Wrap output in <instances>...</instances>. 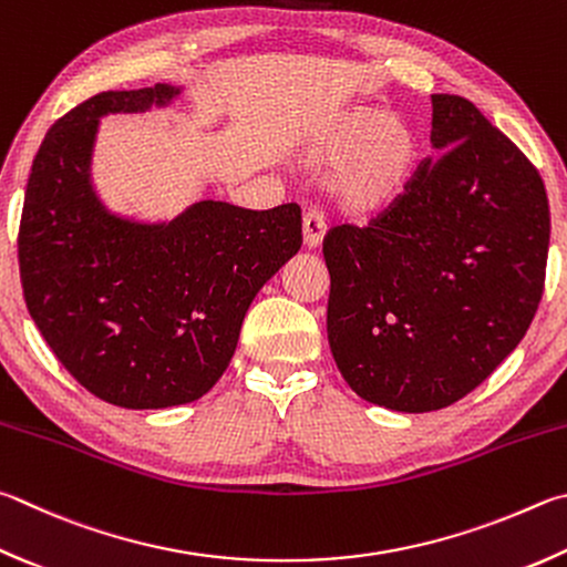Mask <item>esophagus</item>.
Instances as JSON below:
<instances>
[{
  "instance_id": "1",
  "label": "esophagus",
  "mask_w": 567,
  "mask_h": 567,
  "mask_svg": "<svg viewBox=\"0 0 567 567\" xmlns=\"http://www.w3.org/2000/svg\"><path fill=\"white\" fill-rule=\"evenodd\" d=\"M324 230H327V225H324L322 218H319L317 213H305L302 215V240H305V248H310V250L319 248V245H322V240H324Z\"/></svg>"
}]
</instances>
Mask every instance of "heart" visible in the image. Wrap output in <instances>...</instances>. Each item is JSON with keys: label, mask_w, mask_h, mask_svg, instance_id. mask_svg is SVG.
I'll use <instances>...</instances> for the list:
<instances>
[{"label": "heart", "mask_w": 567, "mask_h": 567, "mask_svg": "<svg viewBox=\"0 0 567 567\" xmlns=\"http://www.w3.org/2000/svg\"><path fill=\"white\" fill-rule=\"evenodd\" d=\"M307 168L331 166L329 193L352 218L386 213L406 193L419 161V138L399 113L354 106L329 116L300 153Z\"/></svg>", "instance_id": "b5f03b06"}]
</instances>
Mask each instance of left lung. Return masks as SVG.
I'll return each mask as SVG.
<instances>
[{"label": "left lung", "instance_id": "1", "mask_svg": "<svg viewBox=\"0 0 567 567\" xmlns=\"http://www.w3.org/2000/svg\"><path fill=\"white\" fill-rule=\"evenodd\" d=\"M431 146L406 193L324 238L327 337L344 382L406 414L451 406L491 377L538 310L548 195L516 143L463 96H431Z\"/></svg>", "mask_w": 567, "mask_h": 567}]
</instances>
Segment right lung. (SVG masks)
I'll list each match as a JSON object with an SVG mask.
<instances>
[{
	"instance_id": "1",
	"label": "right lung",
	"mask_w": 567,
	"mask_h": 567,
	"mask_svg": "<svg viewBox=\"0 0 567 567\" xmlns=\"http://www.w3.org/2000/svg\"><path fill=\"white\" fill-rule=\"evenodd\" d=\"M156 84L104 91L49 128L27 183L19 272L29 315L81 386L123 409L208 394L255 295L302 245L300 205L200 200L173 220L111 213L91 181L99 118L163 109Z\"/></svg>"
}]
</instances>
